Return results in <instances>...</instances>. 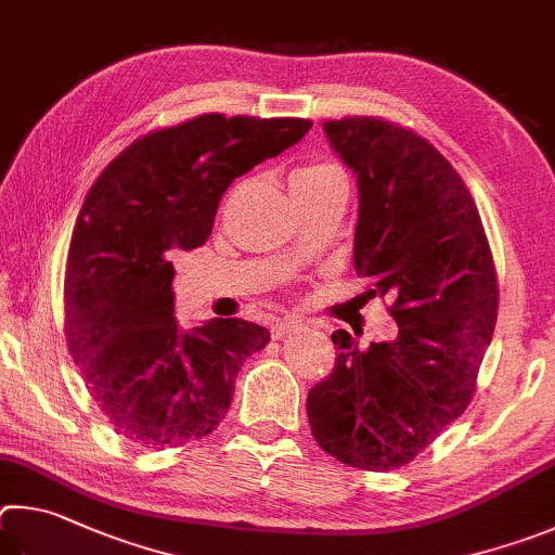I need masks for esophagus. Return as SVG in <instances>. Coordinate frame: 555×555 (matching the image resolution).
I'll use <instances>...</instances> for the list:
<instances>
[{"label":"esophagus","mask_w":555,"mask_h":555,"mask_svg":"<svg viewBox=\"0 0 555 555\" xmlns=\"http://www.w3.org/2000/svg\"><path fill=\"white\" fill-rule=\"evenodd\" d=\"M297 328V322H293V319H278V322L270 324V336L272 338H283L287 334H293Z\"/></svg>","instance_id":"1"}]
</instances>
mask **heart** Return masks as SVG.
Wrapping results in <instances>:
<instances>
[{"instance_id":"heart-1","label":"heart","mask_w":555,"mask_h":555,"mask_svg":"<svg viewBox=\"0 0 555 555\" xmlns=\"http://www.w3.org/2000/svg\"><path fill=\"white\" fill-rule=\"evenodd\" d=\"M332 172H338V168H336V165H328V163L299 165V168L293 170V175H289V188H297V184L314 182V180L324 178V175H332Z\"/></svg>"}]
</instances>
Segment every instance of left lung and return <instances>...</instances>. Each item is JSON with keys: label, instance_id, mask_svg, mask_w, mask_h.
<instances>
[{"label": "left lung", "instance_id": "obj_1", "mask_svg": "<svg viewBox=\"0 0 555 555\" xmlns=\"http://www.w3.org/2000/svg\"><path fill=\"white\" fill-rule=\"evenodd\" d=\"M358 180L353 260L395 299L392 341L361 351L332 334L336 365L307 395L317 443L363 470H395L468 406L498 322V272L478 207L453 165L410 129L373 116L326 121Z\"/></svg>", "mask_w": 555, "mask_h": 555}]
</instances>
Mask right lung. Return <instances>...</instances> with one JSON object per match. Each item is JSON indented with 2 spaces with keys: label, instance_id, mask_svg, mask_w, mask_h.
<instances>
[{
  "label": "right lung",
  "instance_id": "obj_1",
  "mask_svg": "<svg viewBox=\"0 0 555 555\" xmlns=\"http://www.w3.org/2000/svg\"><path fill=\"white\" fill-rule=\"evenodd\" d=\"M312 129L307 119L204 114L131 143L77 217L65 272V334L87 390L116 434L145 449L214 431L270 332L175 319L172 260L209 238L229 184Z\"/></svg>",
  "mask_w": 555,
  "mask_h": 555
}]
</instances>
